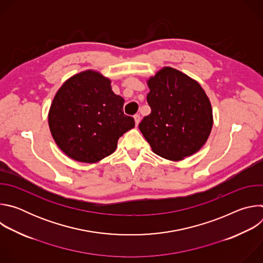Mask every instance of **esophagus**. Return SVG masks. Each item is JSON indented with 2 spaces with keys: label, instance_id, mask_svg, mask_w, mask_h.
<instances>
[{
  "label": "esophagus",
  "instance_id": "obj_1",
  "mask_svg": "<svg viewBox=\"0 0 263 263\" xmlns=\"http://www.w3.org/2000/svg\"><path fill=\"white\" fill-rule=\"evenodd\" d=\"M134 120H135V125L137 126V125L139 124V122H140L141 118H140V116H139V115H135V116H134Z\"/></svg>",
  "mask_w": 263,
  "mask_h": 263
}]
</instances>
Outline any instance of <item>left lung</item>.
<instances>
[{"label": "left lung", "instance_id": "left-lung-1", "mask_svg": "<svg viewBox=\"0 0 263 263\" xmlns=\"http://www.w3.org/2000/svg\"><path fill=\"white\" fill-rule=\"evenodd\" d=\"M151 114L139 130L153 152L178 161L197 153L213 125L212 108L202 86L173 67H163L147 80Z\"/></svg>", "mask_w": 263, "mask_h": 263}]
</instances>
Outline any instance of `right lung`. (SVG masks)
Listing matches in <instances>:
<instances>
[{"label": "right lung", "instance_id": "add662e5", "mask_svg": "<svg viewBox=\"0 0 263 263\" xmlns=\"http://www.w3.org/2000/svg\"><path fill=\"white\" fill-rule=\"evenodd\" d=\"M110 83L89 69L66 80L54 97L49 127L61 151L73 160L95 163L111 155L119 138L135 126L123 111L125 100Z\"/></svg>", "mask_w": 263, "mask_h": 263}]
</instances>
